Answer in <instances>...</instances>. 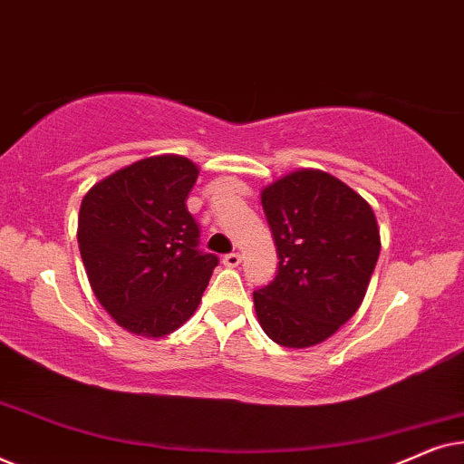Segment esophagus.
I'll return each instance as SVG.
<instances>
[{"instance_id": "34e87169", "label": "esophagus", "mask_w": 464, "mask_h": 464, "mask_svg": "<svg viewBox=\"0 0 464 464\" xmlns=\"http://www.w3.org/2000/svg\"><path fill=\"white\" fill-rule=\"evenodd\" d=\"M238 264H240L238 253H227V256H224V266H227V268H237Z\"/></svg>"}]
</instances>
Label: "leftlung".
Segmentation results:
<instances>
[{
  "instance_id": "8db88e82",
  "label": "left lung",
  "mask_w": 464,
  "mask_h": 464,
  "mask_svg": "<svg viewBox=\"0 0 464 464\" xmlns=\"http://www.w3.org/2000/svg\"><path fill=\"white\" fill-rule=\"evenodd\" d=\"M278 253L275 281L253 291L257 321L285 348L321 344L363 302L380 256V227L363 196L319 169L262 188Z\"/></svg>"
}]
</instances>
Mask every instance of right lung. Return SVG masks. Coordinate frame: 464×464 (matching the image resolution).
Returning a JSON list of instances; mask_svg holds the SVG:
<instances>
[{
	"instance_id": "right-lung-1",
	"label": "right lung",
	"mask_w": 464,
	"mask_h": 464,
	"mask_svg": "<svg viewBox=\"0 0 464 464\" xmlns=\"http://www.w3.org/2000/svg\"><path fill=\"white\" fill-rule=\"evenodd\" d=\"M198 173L183 156H150L82 198L78 243L88 283L126 332L164 338L198 308L219 262L198 251V224L186 207Z\"/></svg>"
}]
</instances>
